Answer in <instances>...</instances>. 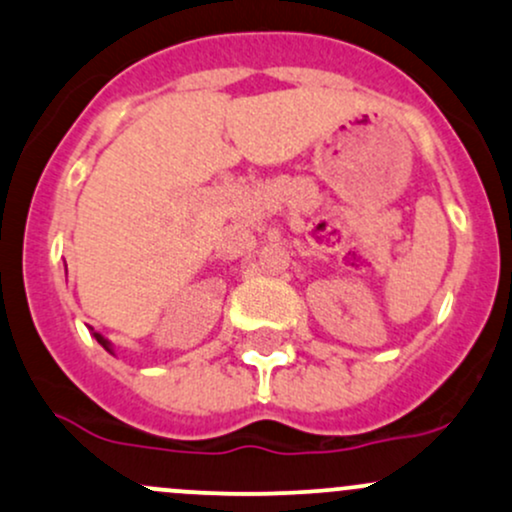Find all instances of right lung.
I'll return each mask as SVG.
<instances>
[{"mask_svg":"<svg viewBox=\"0 0 512 512\" xmlns=\"http://www.w3.org/2000/svg\"><path fill=\"white\" fill-rule=\"evenodd\" d=\"M94 338H97V342H99V345H101V347H106V350H109V352H111V347H109V342H106V340H104V338H101V335H99V333H94Z\"/></svg>","mask_w":512,"mask_h":512,"instance_id":"1","label":"right lung"}]
</instances>
